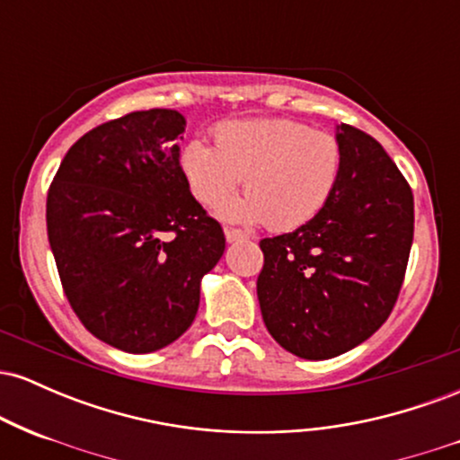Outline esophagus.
Returning <instances> with one entry per match:
<instances>
[{"mask_svg":"<svg viewBox=\"0 0 460 460\" xmlns=\"http://www.w3.org/2000/svg\"><path fill=\"white\" fill-rule=\"evenodd\" d=\"M225 237H226V242H229V244H231V242H240V240H246V234H244V231H240V229H229V226H226V229H225Z\"/></svg>","mask_w":460,"mask_h":460,"instance_id":"1","label":"esophagus"}]
</instances>
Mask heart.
<instances>
[{"label": "heart", "mask_w": 460, "mask_h": 460, "mask_svg": "<svg viewBox=\"0 0 460 460\" xmlns=\"http://www.w3.org/2000/svg\"><path fill=\"white\" fill-rule=\"evenodd\" d=\"M179 166L200 205L221 203L220 218L263 220L268 229L289 231L309 223L331 199L341 172V145L298 120H226L214 129V146L190 140ZM240 181L247 197L226 201Z\"/></svg>", "instance_id": "heart-1"}]
</instances>
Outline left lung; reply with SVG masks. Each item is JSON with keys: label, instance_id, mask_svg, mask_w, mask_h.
Returning a JSON list of instances; mask_svg holds the SVG:
<instances>
[{"label": "left lung", "instance_id": "obj_1", "mask_svg": "<svg viewBox=\"0 0 460 460\" xmlns=\"http://www.w3.org/2000/svg\"><path fill=\"white\" fill-rule=\"evenodd\" d=\"M331 199L292 234L260 242L261 318L279 346L322 361L352 350L392 314L413 244V192L366 131L341 123Z\"/></svg>", "mask_w": 460, "mask_h": 460}]
</instances>
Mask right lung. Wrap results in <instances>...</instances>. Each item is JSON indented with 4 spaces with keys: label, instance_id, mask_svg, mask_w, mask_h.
Wrapping results in <instances>:
<instances>
[{
    "label": "right lung",
    "instance_id": "right-lung-1",
    "mask_svg": "<svg viewBox=\"0 0 460 460\" xmlns=\"http://www.w3.org/2000/svg\"><path fill=\"white\" fill-rule=\"evenodd\" d=\"M177 110H142L84 134L47 194V235L73 311L94 337L145 355L199 311L225 252L223 226L190 192Z\"/></svg>",
    "mask_w": 460,
    "mask_h": 460
}]
</instances>
